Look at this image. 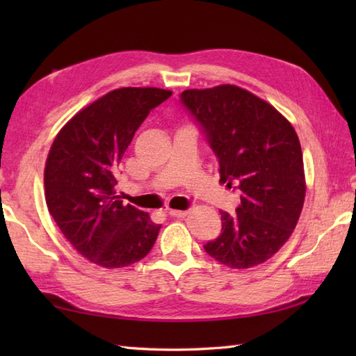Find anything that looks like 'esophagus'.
Segmentation results:
<instances>
[{
    "label": "esophagus",
    "instance_id": "34e87169",
    "mask_svg": "<svg viewBox=\"0 0 356 356\" xmlns=\"http://www.w3.org/2000/svg\"><path fill=\"white\" fill-rule=\"evenodd\" d=\"M170 214L172 217H177V218H182L186 216V211H180V209H170Z\"/></svg>",
    "mask_w": 356,
    "mask_h": 356
}]
</instances>
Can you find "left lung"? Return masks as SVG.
Here are the masks:
<instances>
[{"instance_id": "8db88e82", "label": "left lung", "mask_w": 356, "mask_h": 356, "mask_svg": "<svg viewBox=\"0 0 356 356\" xmlns=\"http://www.w3.org/2000/svg\"><path fill=\"white\" fill-rule=\"evenodd\" d=\"M180 102L218 159L220 182L241 191L236 214L203 246L218 263L248 269L278 252L303 209L306 182L298 136L282 113L245 88L185 90Z\"/></svg>"}]
</instances>
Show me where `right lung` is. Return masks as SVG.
I'll return each instance as SVG.
<instances>
[{"instance_id":"add662e5","label":"right lung","mask_w":356,"mask_h":356,"mask_svg":"<svg viewBox=\"0 0 356 356\" xmlns=\"http://www.w3.org/2000/svg\"><path fill=\"white\" fill-rule=\"evenodd\" d=\"M170 90L124 87L76 113L58 133L44 170L45 202L64 237L102 268L142 260L161 225L116 195L119 163L149 111Z\"/></svg>"}]
</instances>
